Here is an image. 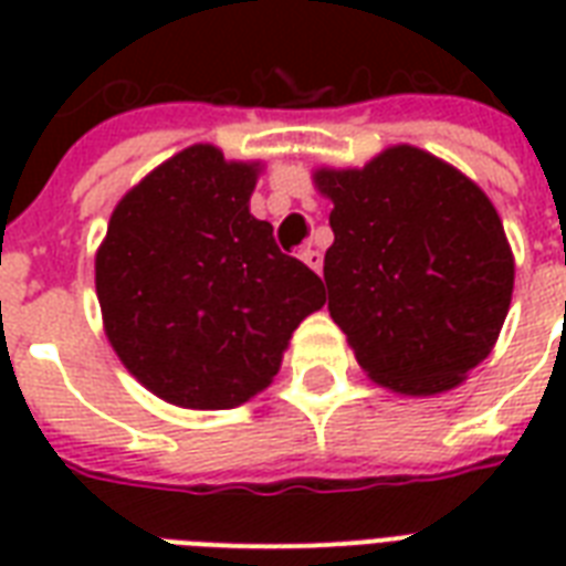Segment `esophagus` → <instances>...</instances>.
<instances>
[{"instance_id": "esophagus-1", "label": "esophagus", "mask_w": 566, "mask_h": 566, "mask_svg": "<svg viewBox=\"0 0 566 566\" xmlns=\"http://www.w3.org/2000/svg\"><path fill=\"white\" fill-rule=\"evenodd\" d=\"M302 261H305V264L311 266V270H314V273H319V270H323V252H319V249H305V252H302Z\"/></svg>"}]
</instances>
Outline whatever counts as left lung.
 Instances as JSON below:
<instances>
[{
	"label": "left lung",
	"mask_w": 566,
	"mask_h": 566,
	"mask_svg": "<svg viewBox=\"0 0 566 566\" xmlns=\"http://www.w3.org/2000/svg\"><path fill=\"white\" fill-rule=\"evenodd\" d=\"M335 202L328 314L355 358L399 394L455 387L488 358L514 291L491 199L434 155L394 146L364 170H319Z\"/></svg>",
	"instance_id": "left-lung-1"
}]
</instances>
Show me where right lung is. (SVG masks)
<instances>
[{
	"label": "right lung",
	"mask_w": 566,
	"mask_h": 566,
	"mask_svg": "<svg viewBox=\"0 0 566 566\" xmlns=\"http://www.w3.org/2000/svg\"><path fill=\"white\" fill-rule=\"evenodd\" d=\"M255 167L190 146L111 213L96 293L111 346L155 396L234 408L279 373L293 328L326 291L273 226L249 213Z\"/></svg>",
	"instance_id": "1"
}]
</instances>
